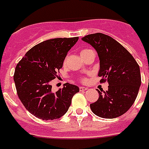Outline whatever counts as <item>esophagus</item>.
<instances>
[{"label":"esophagus","mask_w":149,"mask_h":149,"mask_svg":"<svg viewBox=\"0 0 149 149\" xmlns=\"http://www.w3.org/2000/svg\"><path fill=\"white\" fill-rule=\"evenodd\" d=\"M87 88L86 87H83V86H80L79 87V90L80 91H86V90H87Z\"/></svg>","instance_id":"esophagus-1"}]
</instances>
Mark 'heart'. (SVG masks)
I'll list each match as a JSON object with an SVG mask.
<instances>
[{"instance_id":"heart-1","label":"heart","mask_w":149,"mask_h":149,"mask_svg":"<svg viewBox=\"0 0 149 149\" xmlns=\"http://www.w3.org/2000/svg\"><path fill=\"white\" fill-rule=\"evenodd\" d=\"M93 51V50H91V49H82L80 51V55H81V57L82 56H83L86 55L87 54H89V52Z\"/></svg>"}]
</instances>
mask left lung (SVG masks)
<instances>
[{"instance_id": "obj_1", "label": "left lung", "mask_w": 149, "mask_h": 149, "mask_svg": "<svg viewBox=\"0 0 149 149\" xmlns=\"http://www.w3.org/2000/svg\"><path fill=\"white\" fill-rule=\"evenodd\" d=\"M97 52L100 59L98 76L100 82L107 80L108 91L90 104L92 112L98 116L114 118L120 116L130 109L137 97L141 74L139 66L125 47L109 36L93 33L82 38Z\"/></svg>"}]
</instances>
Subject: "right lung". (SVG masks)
Listing matches in <instances>:
<instances>
[{
  "label": "right lung",
  "instance_id": "right-lung-1",
  "mask_svg": "<svg viewBox=\"0 0 149 149\" xmlns=\"http://www.w3.org/2000/svg\"><path fill=\"white\" fill-rule=\"evenodd\" d=\"M78 40L72 37L43 41L26 52L16 66L14 80L18 97L34 116L43 120L60 118L68 111L72 96L79 91L77 86L65 83L54 93L50 85Z\"/></svg>",
  "mask_w": 149,
  "mask_h": 149
}]
</instances>
